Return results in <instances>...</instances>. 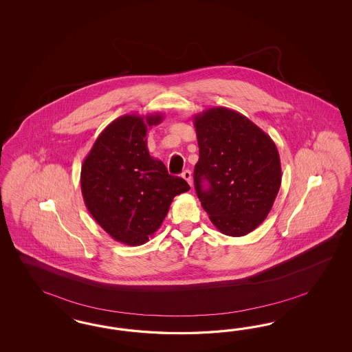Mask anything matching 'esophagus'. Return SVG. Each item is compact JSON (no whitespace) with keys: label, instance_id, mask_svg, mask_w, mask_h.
Wrapping results in <instances>:
<instances>
[{"label":"esophagus","instance_id":"34e87169","mask_svg":"<svg viewBox=\"0 0 352 352\" xmlns=\"http://www.w3.org/2000/svg\"><path fill=\"white\" fill-rule=\"evenodd\" d=\"M182 178H183V179H186V181H187V183H188V184H190V186H192L191 171H190V170L183 171V173H182Z\"/></svg>","mask_w":352,"mask_h":352}]
</instances>
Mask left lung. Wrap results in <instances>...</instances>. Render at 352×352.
I'll return each mask as SVG.
<instances>
[{
    "instance_id": "8db88e82",
    "label": "left lung",
    "mask_w": 352,
    "mask_h": 352,
    "mask_svg": "<svg viewBox=\"0 0 352 352\" xmlns=\"http://www.w3.org/2000/svg\"><path fill=\"white\" fill-rule=\"evenodd\" d=\"M199 161L193 179L204 210L219 232L240 237L270 213L281 186L275 142L244 115L213 107L195 115ZM210 183L203 188V181Z\"/></svg>"
}]
</instances>
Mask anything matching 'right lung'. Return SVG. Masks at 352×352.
I'll return each mask as SVG.
<instances>
[{"instance_id":"add662e5","label":"right lung","mask_w":352,"mask_h":352,"mask_svg":"<svg viewBox=\"0 0 352 352\" xmlns=\"http://www.w3.org/2000/svg\"><path fill=\"white\" fill-rule=\"evenodd\" d=\"M162 113L116 118L96 138L81 166V192L89 213L118 243L142 245L160 228L177 195L188 183L173 177L149 155L147 131Z\"/></svg>"}]
</instances>
